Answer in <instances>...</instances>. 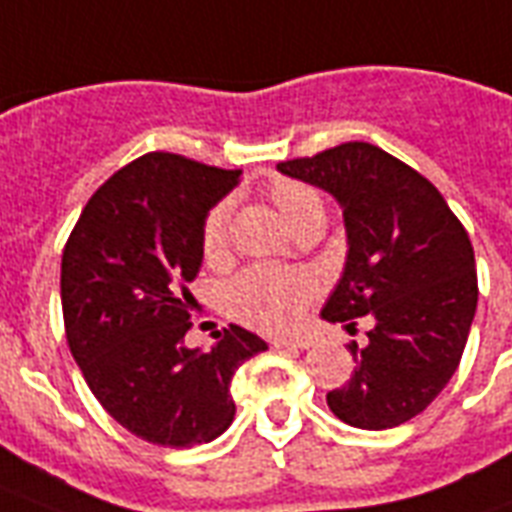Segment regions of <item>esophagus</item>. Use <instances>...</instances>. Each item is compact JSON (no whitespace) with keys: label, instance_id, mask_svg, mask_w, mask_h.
<instances>
[{"label":"esophagus","instance_id":"1","mask_svg":"<svg viewBox=\"0 0 512 512\" xmlns=\"http://www.w3.org/2000/svg\"><path fill=\"white\" fill-rule=\"evenodd\" d=\"M277 350H310L312 336H277L272 339Z\"/></svg>","mask_w":512,"mask_h":512}]
</instances>
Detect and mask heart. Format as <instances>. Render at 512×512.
I'll list each match as a JSON object with an SVG mask.
<instances>
[{
    "label": "heart",
    "instance_id": "obj_1",
    "mask_svg": "<svg viewBox=\"0 0 512 512\" xmlns=\"http://www.w3.org/2000/svg\"><path fill=\"white\" fill-rule=\"evenodd\" d=\"M269 197L277 213L291 229H296L312 213H323V202L310 186L299 181H275ZM229 229V202L213 205L202 224V251L208 259L224 253ZM318 293V277L304 269L251 267L240 272L224 288V304L232 318L259 331H285L291 328L304 307Z\"/></svg>",
    "mask_w": 512,
    "mask_h": 512
}]
</instances>
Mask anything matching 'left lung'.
<instances>
[{"mask_svg":"<svg viewBox=\"0 0 512 512\" xmlns=\"http://www.w3.org/2000/svg\"><path fill=\"white\" fill-rule=\"evenodd\" d=\"M277 170L342 208L347 256L320 318L347 331L374 320L328 408L360 430L403 425L441 395L465 352L478 304L470 237L441 192L379 146L350 141Z\"/></svg>","mask_w":512,"mask_h":512,"instance_id":"left-lung-1","label":"left lung"}]
</instances>
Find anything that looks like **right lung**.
<instances>
[{"instance_id":"obj_1","label":"right lung","mask_w":512,"mask_h":512,"mask_svg":"<svg viewBox=\"0 0 512 512\" xmlns=\"http://www.w3.org/2000/svg\"><path fill=\"white\" fill-rule=\"evenodd\" d=\"M240 170L152 152L90 197L61 261L69 350L98 403L141 441L192 449L235 419L229 392L267 342L240 326L211 350L186 347V285L202 267V224Z\"/></svg>"}]
</instances>
